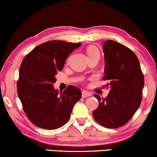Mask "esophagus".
<instances>
[{"label":"esophagus","instance_id":"esophagus-1","mask_svg":"<svg viewBox=\"0 0 157 157\" xmlns=\"http://www.w3.org/2000/svg\"><path fill=\"white\" fill-rule=\"evenodd\" d=\"M91 96V93H89V91H82V97L83 98L89 97V96Z\"/></svg>","mask_w":157,"mask_h":157}]
</instances>
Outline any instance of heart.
I'll return each instance as SVG.
<instances>
[{
    "label": "heart",
    "instance_id": "heart-1",
    "mask_svg": "<svg viewBox=\"0 0 157 157\" xmlns=\"http://www.w3.org/2000/svg\"><path fill=\"white\" fill-rule=\"evenodd\" d=\"M87 54L89 58L95 56H99V51L95 46H89L87 48L86 50Z\"/></svg>",
    "mask_w": 157,
    "mask_h": 157
}]
</instances>
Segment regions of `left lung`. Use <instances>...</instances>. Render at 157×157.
Returning a JSON list of instances; mask_svg holds the SVG:
<instances>
[{
	"label": "left lung",
	"mask_w": 157,
	"mask_h": 157,
	"mask_svg": "<svg viewBox=\"0 0 157 157\" xmlns=\"http://www.w3.org/2000/svg\"><path fill=\"white\" fill-rule=\"evenodd\" d=\"M105 75L103 79L110 91L106 98L95 94L98 108L94 118L106 128H115L126 124L140 106L144 78L138 58L133 51L119 43L105 40L103 45Z\"/></svg>",
	"instance_id": "1"
}]
</instances>
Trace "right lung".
Segmentation results:
<instances>
[{
  "label": "right lung",
  "instance_id": "obj_1",
  "mask_svg": "<svg viewBox=\"0 0 157 157\" xmlns=\"http://www.w3.org/2000/svg\"><path fill=\"white\" fill-rule=\"evenodd\" d=\"M81 45L50 40L36 46L23 59L17 92L27 117L38 127L53 130L63 126L81 99L78 87L68 86L63 93L53 87L57 72L62 71L68 56Z\"/></svg>",
  "mask_w": 157,
  "mask_h": 157
}]
</instances>
